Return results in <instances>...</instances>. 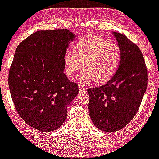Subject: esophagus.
Listing matches in <instances>:
<instances>
[{
	"instance_id": "esophagus-1",
	"label": "esophagus",
	"mask_w": 159,
	"mask_h": 159,
	"mask_svg": "<svg viewBox=\"0 0 159 159\" xmlns=\"http://www.w3.org/2000/svg\"><path fill=\"white\" fill-rule=\"evenodd\" d=\"M78 88H79V90L80 91H82V92H85L87 90V88L84 87L82 84H79L78 85Z\"/></svg>"
}]
</instances>
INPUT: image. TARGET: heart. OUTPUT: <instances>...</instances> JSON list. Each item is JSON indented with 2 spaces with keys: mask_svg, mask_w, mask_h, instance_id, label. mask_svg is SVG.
<instances>
[{
  "mask_svg": "<svg viewBox=\"0 0 159 159\" xmlns=\"http://www.w3.org/2000/svg\"><path fill=\"white\" fill-rule=\"evenodd\" d=\"M121 52L116 43L103 38L88 35L76 44L75 50H67L63 56L65 72L72 78L82 68L80 74L81 81L94 79L97 83L109 81L118 69Z\"/></svg>",
  "mask_w": 159,
  "mask_h": 159,
  "instance_id": "b5f03b06",
  "label": "heart"
}]
</instances>
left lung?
Here are the masks:
<instances>
[{
	"label": "left lung",
	"mask_w": 159,
	"mask_h": 159,
	"mask_svg": "<svg viewBox=\"0 0 159 159\" xmlns=\"http://www.w3.org/2000/svg\"><path fill=\"white\" fill-rule=\"evenodd\" d=\"M118 41L121 60L107 84L88 90V111L97 128L116 132L137 114L147 88V69L142 52L125 34L112 32Z\"/></svg>",
	"instance_id": "1"
}]
</instances>
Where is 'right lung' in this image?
Masks as SVG:
<instances>
[{
    "mask_svg": "<svg viewBox=\"0 0 159 159\" xmlns=\"http://www.w3.org/2000/svg\"><path fill=\"white\" fill-rule=\"evenodd\" d=\"M75 37L68 29L38 31L16 50L8 78L12 99L22 120L41 132L60 128L78 93L64 74L63 56Z\"/></svg>",
    "mask_w": 159,
    "mask_h": 159,
    "instance_id": "obj_1",
    "label": "right lung"
}]
</instances>
